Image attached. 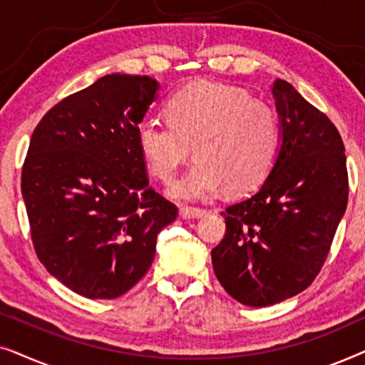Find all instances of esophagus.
<instances>
[{"label": "esophagus", "instance_id": "esophagus-1", "mask_svg": "<svg viewBox=\"0 0 365 365\" xmlns=\"http://www.w3.org/2000/svg\"><path fill=\"white\" fill-rule=\"evenodd\" d=\"M206 212H207L206 209H202V207H191V206L181 207V217H184V219L202 217Z\"/></svg>", "mask_w": 365, "mask_h": 365}]
</instances>
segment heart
<instances>
[{"label":"heart","instance_id":"1","mask_svg":"<svg viewBox=\"0 0 365 365\" xmlns=\"http://www.w3.org/2000/svg\"><path fill=\"white\" fill-rule=\"evenodd\" d=\"M166 113L168 119L148 116L138 124V146L164 182L173 181L194 146L197 161L171 187L179 199L211 197L222 186L249 191L276 161V113L241 88L194 83L169 99Z\"/></svg>","mask_w":365,"mask_h":365}]
</instances>
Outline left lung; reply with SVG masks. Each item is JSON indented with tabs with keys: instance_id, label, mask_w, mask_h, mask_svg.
Segmentation results:
<instances>
[{
	"instance_id": "obj_1",
	"label": "left lung",
	"mask_w": 365,
	"mask_h": 365,
	"mask_svg": "<svg viewBox=\"0 0 365 365\" xmlns=\"http://www.w3.org/2000/svg\"><path fill=\"white\" fill-rule=\"evenodd\" d=\"M282 144L252 196L226 207V234L211 251L217 281L244 306L266 307L311 286L347 207L349 178L336 124L291 84L271 86Z\"/></svg>"
}]
</instances>
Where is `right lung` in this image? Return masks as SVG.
Returning a JSON list of instances; mask_svg holds the SVG:
<instances>
[{
  "instance_id": "add662e5",
  "label": "right lung",
  "mask_w": 365,
  "mask_h": 365,
  "mask_svg": "<svg viewBox=\"0 0 365 365\" xmlns=\"http://www.w3.org/2000/svg\"><path fill=\"white\" fill-rule=\"evenodd\" d=\"M149 76L106 74L34 128L21 192L36 256L88 299L126 294L149 271L178 206L149 186L138 124L156 98Z\"/></svg>"
}]
</instances>
